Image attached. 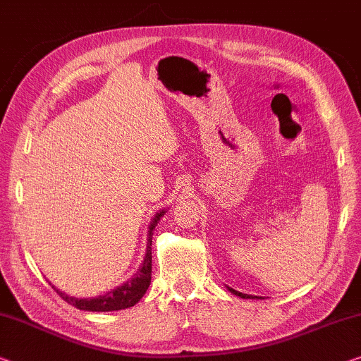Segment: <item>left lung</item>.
<instances>
[{
    "label": "left lung",
    "instance_id": "left-lung-1",
    "mask_svg": "<svg viewBox=\"0 0 361 361\" xmlns=\"http://www.w3.org/2000/svg\"><path fill=\"white\" fill-rule=\"evenodd\" d=\"M227 289H229L232 293H234V295H237V297H240V298H258V297H255V295H247V293H242V292H237V290H234V289H231V287H227Z\"/></svg>",
    "mask_w": 361,
    "mask_h": 361
}]
</instances>
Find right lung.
<instances>
[{
  "label": "right lung",
  "mask_w": 361,
  "mask_h": 361,
  "mask_svg": "<svg viewBox=\"0 0 361 361\" xmlns=\"http://www.w3.org/2000/svg\"><path fill=\"white\" fill-rule=\"evenodd\" d=\"M166 209L157 213L152 224L148 227V238H147V252L145 258H143V263L140 268H138L137 273L134 274L132 279L124 282L121 287H116V289L109 290L104 293V295H98L93 298H75L69 297L68 293L58 290L54 287L61 298L68 302L72 307L85 310V312H118V310H126L134 307L135 303L140 302V298L145 295L147 289L149 287V282H152V238H153V229L154 226L158 224V221L163 218Z\"/></svg>",
  "instance_id": "obj_1"
}]
</instances>
